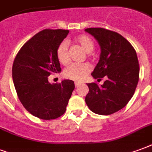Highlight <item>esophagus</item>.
Masks as SVG:
<instances>
[{"label": "esophagus", "mask_w": 152, "mask_h": 152, "mask_svg": "<svg viewBox=\"0 0 152 152\" xmlns=\"http://www.w3.org/2000/svg\"><path fill=\"white\" fill-rule=\"evenodd\" d=\"M79 85H80V83H75V87H78Z\"/></svg>", "instance_id": "34e87169"}]
</instances>
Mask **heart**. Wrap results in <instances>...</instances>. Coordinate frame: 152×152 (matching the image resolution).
Wrapping results in <instances>:
<instances>
[{
  "mask_svg": "<svg viewBox=\"0 0 152 152\" xmlns=\"http://www.w3.org/2000/svg\"><path fill=\"white\" fill-rule=\"evenodd\" d=\"M86 53H91L94 50L95 44L92 39L87 35H81L75 39ZM56 58L61 65H66L69 61V51L65 42H62L56 48ZM91 71V67L88 64H71L64 70V76L68 79L74 81L83 80L87 75Z\"/></svg>",
  "mask_w": 152,
  "mask_h": 152,
  "instance_id": "b5f03b06",
  "label": "heart"
}]
</instances>
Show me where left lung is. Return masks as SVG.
Segmentation results:
<instances>
[{
  "mask_svg": "<svg viewBox=\"0 0 152 152\" xmlns=\"http://www.w3.org/2000/svg\"><path fill=\"white\" fill-rule=\"evenodd\" d=\"M85 31L98 41L101 53L91 75L106 80L100 87L87 83L89 92L86 104L95 113L110 115L119 111L132 98L139 78V64L136 51L129 41L117 32L100 27Z\"/></svg>",
  "mask_w": 152,
  "mask_h": 152,
  "instance_id": "left-lung-1",
  "label": "left lung"
}]
</instances>
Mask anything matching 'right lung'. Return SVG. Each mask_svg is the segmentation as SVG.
I'll return each mask as SVG.
<instances>
[{
    "mask_svg": "<svg viewBox=\"0 0 152 152\" xmlns=\"http://www.w3.org/2000/svg\"><path fill=\"white\" fill-rule=\"evenodd\" d=\"M69 31H41L24 44L14 61L12 76L18 97L23 107L39 119L53 120L62 116L75 89L74 81L51 84L48 78L61 70L56 48Z\"/></svg>",
    "mask_w": 152,
    "mask_h": 152,
    "instance_id": "obj_1",
    "label": "right lung"
}]
</instances>
